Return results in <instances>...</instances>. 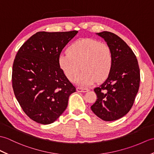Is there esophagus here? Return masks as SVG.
Listing matches in <instances>:
<instances>
[{
  "label": "esophagus",
  "instance_id": "1",
  "mask_svg": "<svg viewBox=\"0 0 154 154\" xmlns=\"http://www.w3.org/2000/svg\"><path fill=\"white\" fill-rule=\"evenodd\" d=\"M77 91L79 92H86L88 91V88H83L81 87H77Z\"/></svg>",
  "mask_w": 154,
  "mask_h": 154
}]
</instances>
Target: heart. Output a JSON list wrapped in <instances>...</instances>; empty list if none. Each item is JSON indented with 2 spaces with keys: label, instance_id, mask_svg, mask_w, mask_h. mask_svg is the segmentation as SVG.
I'll list each match as a JSON object with an SVG mask.
<instances>
[{
  "label": "heart",
  "instance_id": "obj_1",
  "mask_svg": "<svg viewBox=\"0 0 154 154\" xmlns=\"http://www.w3.org/2000/svg\"><path fill=\"white\" fill-rule=\"evenodd\" d=\"M69 52L60 54L58 64L66 77L71 81L75 79L82 86L102 81L109 75L113 66V53L109 46L92 38H81L75 41Z\"/></svg>",
  "mask_w": 154,
  "mask_h": 154
}]
</instances>
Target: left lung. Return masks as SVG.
<instances>
[{
	"label": "left lung",
	"instance_id": "1",
	"mask_svg": "<svg viewBox=\"0 0 154 154\" xmlns=\"http://www.w3.org/2000/svg\"><path fill=\"white\" fill-rule=\"evenodd\" d=\"M96 34L112 49L113 61L108 78L94 89L97 99L91 108L102 120L115 121L125 116L133 105L140 86V69L137 57L123 39L108 31Z\"/></svg>",
	"mask_w": 154,
	"mask_h": 154
}]
</instances>
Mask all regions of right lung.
Returning <instances> with one entry per match:
<instances>
[{"instance_id":"right-lung-1","label":"right lung","mask_w":154,"mask_h":154,"mask_svg":"<svg viewBox=\"0 0 154 154\" xmlns=\"http://www.w3.org/2000/svg\"><path fill=\"white\" fill-rule=\"evenodd\" d=\"M77 33L37 32L17 53L12 68L14 92L25 113L35 122H54L76 91L60 69L58 58Z\"/></svg>"}]
</instances>
